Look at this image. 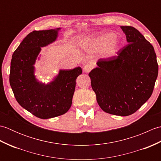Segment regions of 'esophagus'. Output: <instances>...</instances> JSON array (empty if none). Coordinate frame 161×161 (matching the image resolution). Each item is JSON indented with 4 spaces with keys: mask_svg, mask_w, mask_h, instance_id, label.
<instances>
[{
    "mask_svg": "<svg viewBox=\"0 0 161 161\" xmlns=\"http://www.w3.org/2000/svg\"><path fill=\"white\" fill-rule=\"evenodd\" d=\"M92 68H93V66H92L91 65L86 64L84 66L83 70H84V72H85V73H89V72L91 70Z\"/></svg>",
    "mask_w": 161,
    "mask_h": 161,
    "instance_id": "1",
    "label": "esophagus"
}]
</instances>
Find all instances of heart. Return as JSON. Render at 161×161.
<instances>
[{"label":"heart","instance_id":"obj_1","mask_svg":"<svg viewBox=\"0 0 161 161\" xmlns=\"http://www.w3.org/2000/svg\"><path fill=\"white\" fill-rule=\"evenodd\" d=\"M121 42L114 33L108 32L91 39L84 44V47L91 52H98L103 50L105 58L115 56L120 48Z\"/></svg>","mask_w":161,"mask_h":161}]
</instances>
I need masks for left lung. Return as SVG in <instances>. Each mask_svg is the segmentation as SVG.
<instances>
[{
  "label": "left lung",
  "instance_id": "left-lung-1",
  "mask_svg": "<svg viewBox=\"0 0 161 161\" xmlns=\"http://www.w3.org/2000/svg\"><path fill=\"white\" fill-rule=\"evenodd\" d=\"M128 44L118 56L97 61L88 75L100 108L108 114H133L151 97L158 65L152 45L138 30L120 26Z\"/></svg>",
  "mask_w": 161,
  "mask_h": 161
}]
</instances>
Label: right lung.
I'll use <instances>...</instances> for the list:
<instances>
[{"label": "right lung", "mask_w": 161, "mask_h": 161, "mask_svg": "<svg viewBox=\"0 0 161 161\" xmlns=\"http://www.w3.org/2000/svg\"><path fill=\"white\" fill-rule=\"evenodd\" d=\"M60 28L33 31L28 34L14 52L9 84L16 101L36 117L48 119L63 115L71 107L76 79L81 67L60 70L52 81H39L35 75L36 60L42 47L55 42Z\"/></svg>", "instance_id": "add662e5"}]
</instances>
